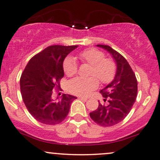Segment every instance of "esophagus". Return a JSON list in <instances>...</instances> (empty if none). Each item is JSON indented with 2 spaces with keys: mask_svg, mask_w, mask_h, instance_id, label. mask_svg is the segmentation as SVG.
<instances>
[{
  "mask_svg": "<svg viewBox=\"0 0 160 160\" xmlns=\"http://www.w3.org/2000/svg\"><path fill=\"white\" fill-rule=\"evenodd\" d=\"M79 98H80V100H82L83 101H86L87 100H88V98H86V97H79Z\"/></svg>",
  "mask_w": 160,
  "mask_h": 160,
  "instance_id": "esophagus-1",
  "label": "esophagus"
}]
</instances>
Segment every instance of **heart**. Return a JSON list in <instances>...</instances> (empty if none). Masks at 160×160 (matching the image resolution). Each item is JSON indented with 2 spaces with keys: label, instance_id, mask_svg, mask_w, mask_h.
Wrapping results in <instances>:
<instances>
[{
  "label": "heart",
  "instance_id": "heart-1",
  "mask_svg": "<svg viewBox=\"0 0 160 160\" xmlns=\"http://www.w3.org/2000/svg\"><path fill=\"white\" fill-rule=\"evenodd\" d=\"M105 57L103 52L94 48H87L80 52L79 58L82 62L92 66L90 76L94 77L72 79L68 84V91L74 94L85 96L98 88V78L102 84H108L112 82L117 74V63L112 58ZM62 68L67 76H73L78 72L77 62L70 57L64 60Z\"/></svg>",
  "mask_w": 160,
  "mask_h": 160
}]
</instances>
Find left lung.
<instances>
[{"mask_svg":"<svg viewBox=\"0 0 160 160\" xmlns=\"http://www.w3.org/2000/svg\"><path fill=\"white\" fill-rule=\"evenodd\" d=\"M97 46L112 54L117 63V74L113 81L100 92L107 105L99 102L98 108L89 114L97 124L112 126L124 120L132 108L137 99V80L124 57L109 46Z\"/></svg>","mask_w":160,"mask_h":160,"instance_id":"left-lung-1","label":"left lung"}]
</instances>
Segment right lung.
<instances>
[{"label": "right lung", "instance_id": "1", "mask_svg": "<svg viewBox=\"0 0 160 160\" xmlns=\"http://www.w3.org/2000/svg\"><path fill=\"white\" fill-rule=\"evenodd\" d=\"M78 46L53 45L32 58L20 80L23 102L36 120L46 125L62 122L77 99L70 94L54 100L53 90L60 88L63 78L62 63L66 57Z\"/></svg>", "mask_w": 160, "mask_h": 160}]
</instances>
